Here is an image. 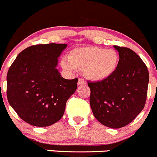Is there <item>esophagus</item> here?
Listing matches in <instances>:
<instances>
[{"label":"esophagus","mask_w":157,"mask_h":157,"mask_svg":"<svg viewBox=\"0 0 157 157\" xmlns=\"http://www.w3.org/2000/svg\"><path fill=\"white\" fill-rule=\"evenodd\" d=\"M85 82L84 79L82 78H79L78 81V85L79 86V85H85Z\"/></svg>","instance_id":"1"}]
</instances>
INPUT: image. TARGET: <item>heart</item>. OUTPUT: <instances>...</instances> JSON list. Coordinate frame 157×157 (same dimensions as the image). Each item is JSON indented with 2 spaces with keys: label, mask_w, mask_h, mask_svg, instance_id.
<instances>
[{
  "label": "heart",
  "mask_w": 157,
  "mask_h": 157,
  "mask_svg": "<svg viewBox=\"0 0 157 157\" xmlns=\"http://www.w3.org/2000/svg\"><path fill=\"white\" fill-rule=\"evenodd\" d=\"M119 63L120 56L114 49L85 46L72 49L68 59L61 61V66L66 71H82L92 82H102L115 73Z\"/></svg>",
  "instance_id": "b5f03b06"
}]
</instances>
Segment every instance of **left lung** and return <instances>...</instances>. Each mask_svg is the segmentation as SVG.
Here are the masks:
<instances>
[{"label": "left lung", "instance_id": "obj_1", "mask_svg": "<svg viewBox=\"0 0 157 157\" xmlns=\"http://www.w3.org/2000/svg\"><path fill=\"white\" fill-rule=\"evenodd\" d=\"M120 63L115 73L102 82H88L90 105L94 117L108 128H121L144 108L149 72L140 57L131 49L114 46Z\"/></svg>", "mask_w": 157, "mask_h": 157}]
</instances>
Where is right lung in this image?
I'll return each instance as SVG.
<instances>
[{
  "label": "right lung",
  "mask_w": 157,
  "mask_h": 157,
  "mask_svg": "<svg viewBox=\"0 0 157 157\" xmlns=\"http://www.w3.org/2000/svg\"><path fill=\"white\" fill-rule=\"evenodd\" d=\"M67 44H40L23 50L7 75L9 104L22 120L47 127L62 118L66 101L77 88L78 78H63L59 57Z\"/></svg>",
  "instance_id": "obj_1"
}]
</instances>
